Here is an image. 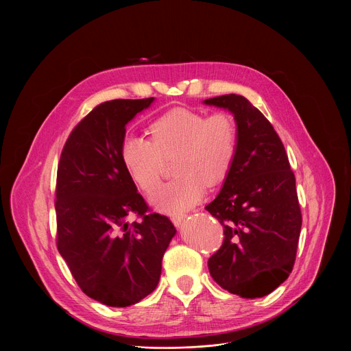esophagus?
<instances>
[{"instance_id":"1","label":"esophagus","mask_w":351,"mask_h":351,"mask_svg":"<svg viewBox=\"0 0 351 351\" xmlns=\"http://www.w3.org/2000/svg\"><path fill=\"white\" fill-rule=\"evenodd\" d=\"M184 218H186V214H173V215L171 217V219H172V222H173L175 226H180L182 222L184 221Z\"/></svg>"}]
</instances>
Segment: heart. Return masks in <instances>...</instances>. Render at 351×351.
Segmentation results:
<instances>
[{
    "label": "heart",
    "instance_id": "1",
    "mask_svg": "<svg viewBox=\"0 0 351 351\" xmlns=\"http://www.w3.org/2000/svg\"><path fill=\"white\" fill-rule=\"evenodd\" d=\"M153 141L126 136L121 154L133 180L145 191L160 178L163 158L176 154L174 169L180 175L149 194V203L165 213H182L228 175L237 149V128L232 115L176 108L149 128Z\"/></svg>",
    "mask_w": 351,
    "mask_h": 351
}]
</instances>
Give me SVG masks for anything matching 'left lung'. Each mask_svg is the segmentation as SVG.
<instances>
[{"label":"left lung","mask_w":351,"mask_h":351,"mask_svg":"<svg viewBox=\"0 0 351 351\" xmlns=\"http://www.w3.org/2000/svg\"><path fill=\"white\" fill-rule=\"evenodd\" d=\"M203 103L229 111L237 128L236 157L206 207L225 234L208 269L232 294L264 297L294 265L302 229L295 179L275 129L245 97L226 94Z\"/></svg>","instance_id":"obj_1"}]
</instances>
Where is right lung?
Listing matches in <instances>:
<instances>
[{
  "label": "right lung",
  "instance_id": "add662e5",
  "mask_svg": "<svg viewBox=\"0 0 351 351\" xmlns=\"http://www.w3.org/2000/svg\"><path fill=\"white\" fill-rule=\"evenodd\" d=\"M154 99H112L95 107L72 130L58 165V252L79 287L110 307H129L154 291L176 234L167 217L145 214L121 154L126 125ZM132 215L142 221L130 224Z\"/></svg>",
  "mask_w": 351,
  "mask_h": 351
}]
</instances>
